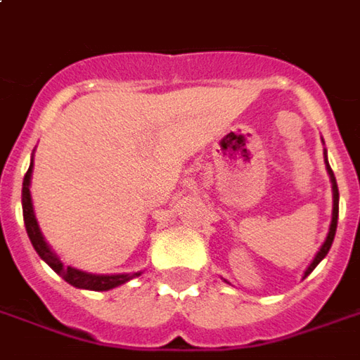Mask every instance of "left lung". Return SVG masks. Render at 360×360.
<instances>
[{"mask_svg":"<svg viewBox=\"0 0 360 360\" xmlns=\"http://www.w3.org/2000/svg\"><path fill=\"white\" fill-rule=\"evenodd\" d=\"M326 165H328V173H329V179H331V188H333V212H331V224H329V232L326 241L321 243L320 251L316 253V257L311 261L308 269L304 271V276H308L314 271V269L318 267V263H320L321 259L328 255L329 248H331V243H333V238H335V230H338V216H339V188H338V181H335V175L331 172V167H329L328 163V155H326Z\"/></svg>","mask_w":360,"mask_h":360,"instance_id":"left-lung-1","label":"left lung"}]
</instances>
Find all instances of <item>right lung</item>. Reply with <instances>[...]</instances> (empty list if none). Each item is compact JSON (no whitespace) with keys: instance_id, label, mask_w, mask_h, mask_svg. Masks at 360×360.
Instances as JSON below:
<instances>
[{"instance_id":"1","label":"right lung","mask_w":360,"mask_h":360,"mask_svg":"<svg viewBox=\"0 0 360 360\" xmlns=\"http://www.w3.org/2000/svg\"><path fill=\"white\" fill-rule=\"evenodd\" d=\"M31 175L32 162L29 165V172L25 173V179H22V218H25V228H27L32 248L39 253L42 261H46L66 283H70L75 288H85V290H110V288L124 285L130 278L140 275V273H132V275H93V273H85V271L70 267V265L64 267V263L60 261V257L54 251L50 250V245L44 240L42 232H40L37 216H34V208H32L31 188H29L31 187Z\"/></svg>"}]
</instances>
